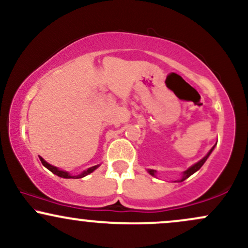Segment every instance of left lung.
<instances>
[{
    "label": "left lung",
    "mask_w": 248,
    "mask_h": 248,
    "mask_svg": "<svg viewBox=\"0 0 248 248\" xmlns=\"http://www.w3.org/2000/svg\"><path fill=\"white\" fill-rule=\"evenodd\" d=\"M213 148H215V147H213ZM213 148H212L211 150H210L209 154H207V155L205 156V157H204V158H202L201 161L197 162V163H196V164H193V166H192L191 168H189V169H187V170H186V171H184V176H183V178L181 179V182H182V181H184V179H186L187 177H190V176H191L192 173H195L196 171H197V170L201 169V167L203 166L204 163H205V161L207 160V157H209V156H210V154L212 153ZM149 173H150V175L155 176V170H149Z\"/></svg>",
    "instance_id": "left-lung-1"
}]
</instances>
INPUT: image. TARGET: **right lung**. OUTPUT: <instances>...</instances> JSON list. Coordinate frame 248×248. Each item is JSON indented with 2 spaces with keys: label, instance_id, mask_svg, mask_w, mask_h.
I'll use <instances>...</instances> for the list:
<instances>
[{
  "label": "right lung",
  "instance_id": "1",
  "mask_svg": "<svg viewBox=\"0 0 248 248\" xmlns=\"http://www.w3.org/2000/svg\"><path fill=\"white\" fill-rule=\"evenodd\" d=\"M39 160H41V162H42L43 166H44L45 168H47V169H49L51 172H53V173H55V175L59 176V177H62V178H73V177H76V178H81V177H85V176L88 175V173H91L92 171H94V170L96 169V168H98V166L92 167V168H90V169L85 170V171L82 172V173H80V175H78V176H71L69 172L62 171V170H59L58 168H56V167L51 166V164L47 163V162H45L44 160H43L42 157H39Z\"/></svg>",
  "mask_w": 248,
  "mask_h": 248
}]
</instances>
